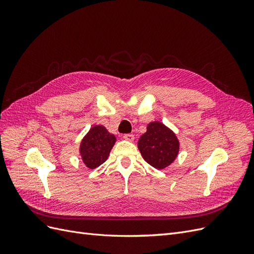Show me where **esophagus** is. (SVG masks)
Masks as SVG:
<instances>
[{
	"label": "esophagus",
	"instance_id": "34e87169",
	"mask_svg": "<svg viewBox=\"0 0 254 254\" xmlns=\"http://www.w3.org/2000/svg\"><path fill=\"white\" fill-rule=\"evenodd\" d=\"M123 137H124V139L127 140V141H133L134 135L131 134V133H126V134L123 135Z\"/></svg>",
	"mask_w": 254,
	"mask_h": 254
}]
</instances>
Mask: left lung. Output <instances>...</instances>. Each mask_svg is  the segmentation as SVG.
I'll list each match as a JSON object with an SVG mask.
<instances>
[{"instance_id": "8db88e82", "label": "left lung", "mask_w": 254, "mask_h": 254, "mask_svg": "<svg viewBox=\"0 0 254 254\" xmlns=\"http://www.w3.org/2000/svg\"><path fill=\"white\" fill-rule=\"evenodd\" d=\"M144 160L158 170L173 163L179 151L176 134L160 122H152L137 142Z\"/></svg>"}]
</instances>
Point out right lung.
<instances>
[{
	"instance_id": "obj_1",
	"label": "right lung",
	"mask_w": 254,
	"mask_h": 254,
	"mask_svg": "<svg viewBox=\"0 0 254 254\" xmlns=\"http://www.w3.org/2000/svg\"><path fill=\"white\" fill-rule=\"evenodd\" d=\"M115 140V136L109 133L105 127H92L80 144L83 163L91 170L103 164L108 158Z\"/></svg>"
}]
</instances>
